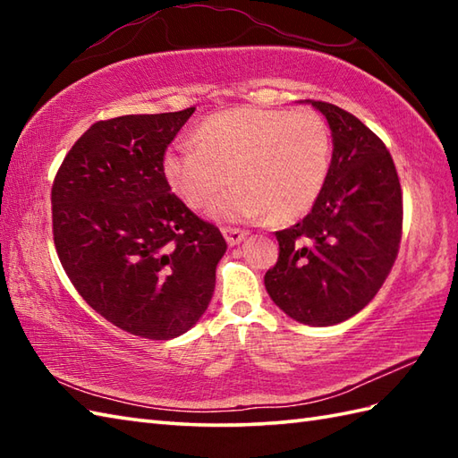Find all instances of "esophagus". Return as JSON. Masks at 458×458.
I'll use <instances>...</instances> for the list:
<instances>
[{
    "mask_svg": "<svg viewBox=\"0 0 458 458\" xmlns=\"http://www.w3.org/2000/svg\"><path fill=\"white\" fill-rule=\"evenodd\" d=\"M222 234H224V238H226V242H228L230 246H236V244H240L242 240L246 238L248 232L246 230H240V228L226 226V228H222Z\"/></svg>",
    "mask_w": 458,
    "mask_h": 458,
    "instance_id": "obj_1",
    "label": "esophagus"
}]
</instances>
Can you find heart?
<instances>
[{"instance_id":"obj_1","label":"heart","mask_w":458,"mask_h":458,"mask_svg":"<svg viewBox=\"0 0 458 458\" xmlns=\"http://www.w3.org/2000/svg\"><path fill=\"white\" fill-rule=\"evenodd\" d=\"M333 159V135L323 115L299 108L224 110L204 120L197 145L179 141L165 153L171 189L202 208L230 179L236 184L210 204V216L248 222L267 216L289 224L315 207Z\"/></svg>"}]
</instances>
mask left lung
Instances as JSON below:
<instances>
[{
  "label": "left lung",
  "instance_id": "left-lung-1",
  "mask_svg": "<svg viewBox=\"0 0 458 458\" xmlns=\"http://www.w3.org/2000/svg\"><path fill=\"white\" fill-rule=\"evenodd\" d=\"M333 131L323 192L303 220L276 232L266 289L291 318L338 325L376 297L400 251L403 197L386 143L356 115L313 100Z\"/></svg>",
  "mask_w": 458,
  "mask_h": 458
}]
</instances>
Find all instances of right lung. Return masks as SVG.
<instances>
[{"label":"right lung","instance_id":"right-lung-1","mask_svg":"<svg viewBox=\"0 0 458 458\" xmlns=\"http://www.w3.org/2000/svg\"><path fill=\"white\" fill-rule=\"evenodd\" d=\"M194 108L96 122L53 181V238L76 291L125 333L169 340L207 310L226 240L165 177Z\"/></svg>","mask_w":458,"mask_h":458}]
</instances>
